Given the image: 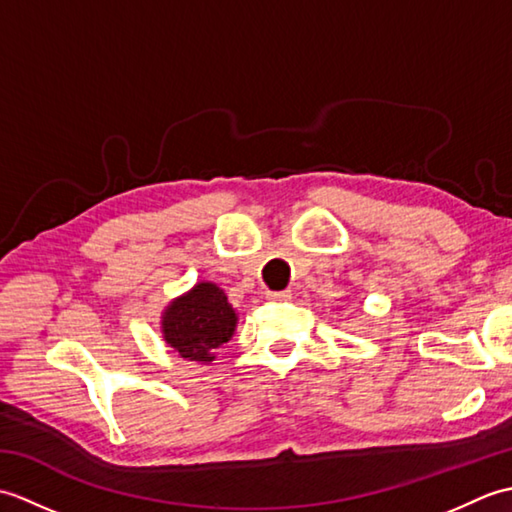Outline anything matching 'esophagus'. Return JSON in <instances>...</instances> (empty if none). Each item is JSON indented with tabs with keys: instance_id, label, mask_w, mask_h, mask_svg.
<instances>
[{
	"instance_id": "34e87169",
	"label": "esophagus",
	"mask_w": 512,
	"mask_h": 512,
	"mask_svg": "<svg viewBox=\"0 0 512 512\" xmlns=\"http://www.w3.org/2000/svg\"><path fill=\"white\" fill-rule=\"evenodd\" d=\"M268 299H270V301H288V299H292V292H290V290L268 292Z\"/></svg>"
}]
</instances>
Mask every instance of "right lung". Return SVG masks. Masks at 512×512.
Listing matches in <instances>:
<instances>
[{
    "label": "right lung",
    "instance_id": "right-lung-1",
    "mask_svg": "<svg viewBox=\"0 0 512 512\" xmlns=\"http://www.w3.org/2000/svg\"><path fill=\"white\" fill-rule=\"evenodd\" d=\"M237 310L213 281H198L171 299L160 314L162 339L180 358L209 365L215 350L233 339Z\"/></svg>",
    "mask_w": 512,
    "mask_h": 512
}]
</instances>
